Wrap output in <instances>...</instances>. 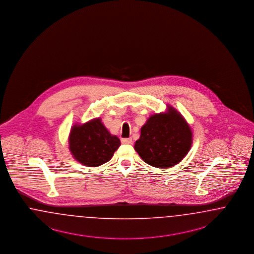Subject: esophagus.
I'll list each match as a JSON object with an SVG mask.
<instances>
[{
  "label": "esophagus",
  "instance_id": "obj_1",
  "mask_svg": "<svg viewBox=\"0 0 254 254\" xmlns=\"http://www.w3.org/2000/svg\"><path fill=\"white\" fill-rule=\"evenodd\" d=\"M121 142H122L123 144H131V143H132V138H122V139H121Z\"/></svg>",
  "mask_w": 254,
  "mask_h": 254
}]
</instances>
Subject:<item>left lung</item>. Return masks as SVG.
Masks as SVG:
<instances>
[{"label":"left lung","mask_w":254,"mask_h":254,"mask_svg":"<svg viewBox=\"0 0 254 254\" xmlns=\"http://www.w3.org/2000/svg\"><path fill=\"white\" fill-rule=\"evenodd\" d=\"M192 136V128L184 116L167 104L165 112L149 116L140 128L134 149L148 165L159 169L170 168L189 153Z\"/></svg>","instance_id":"obj_1"}]
</instances>
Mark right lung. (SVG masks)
Segmentation results:
<instances>
[{
	"label": "right lung",
	"mask_w": 254,
	"mask_h": 254,
	"mask_svg": "<svg viewBox=\"0 0 254 254\" xmlns=\"http://www.w3.org/2000/svg\"><path fill=\"white\" fill-rule=\"evenodd\" d=\"M69 150L72 157L85 167L95 168L112 159L120 139L103 125L100 117L85 123H75L69 130Z\"/></svg>",
	"instance_id": "obj_1"
}]
</instances>
